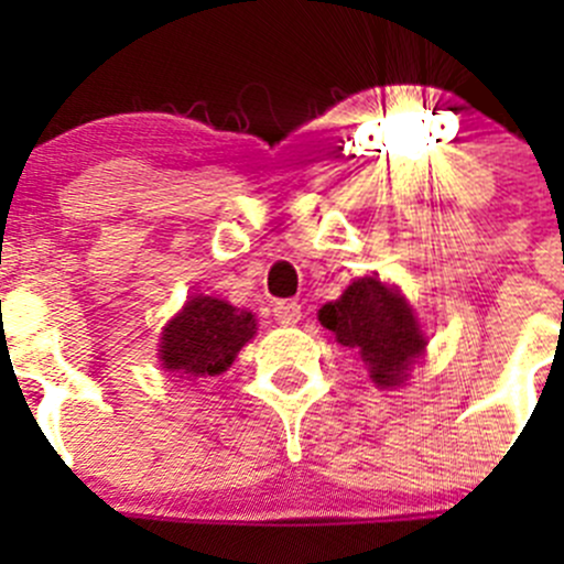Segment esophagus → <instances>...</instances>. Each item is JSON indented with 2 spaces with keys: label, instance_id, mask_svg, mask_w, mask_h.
<instances>
[{
  "label": "esophagus",
  "instance_id": "esophagus-1",
  "mask_svg": "<svg viewBox=\"0 0 564 564\" xmlns=\"http://www.w3.org/2000/svg\"><path fill=\"white\" fill-rule=\"evenodd\" d=\"M272 316H275L278 324L292 327V324H297L300 316H303V308H300V303H294V300H281V303H275V308H272Z\"/></svg>",
  "mask_w": 564,
  "mask_h": 564
}]
</instances>
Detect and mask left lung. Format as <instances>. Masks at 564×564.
I'll use <instances>...</instances> for the list:
<instances>
[{"label":"left lung","instance_id":"1","mask_svg":"<svg viewBox=\"0 0 564 564\" xmlns=\"http://www.w3.org/2000/svg\"><path fill=\"white\" fill-rule=\"evenodd\" d=\"M322 327L333 329L366 362L377 388H398L409 368L425 355V338L414 311L395 286L379 278H357L335 303L318 311Z\"/></svg>","mask_w":564,"mask_h":564}]
</instances>
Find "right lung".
Here are the masks:
<instances>
[{"mask_svg": "<svg viewBox=\"0 0 564 564\" xmlns=\"http://www.w3.org/2000/svg\"><path fill=\"white\" fill-rule=\"evenodd\" d=\"M256 335L250 311L218 297H191L161 335V366L176 377L198 379L229 371L242 346Z\"/></svg>", "mask_w": 564, "mask_h": 564, "instance_id": "right-lung-1", "label": "right lung"}]
</instances>
